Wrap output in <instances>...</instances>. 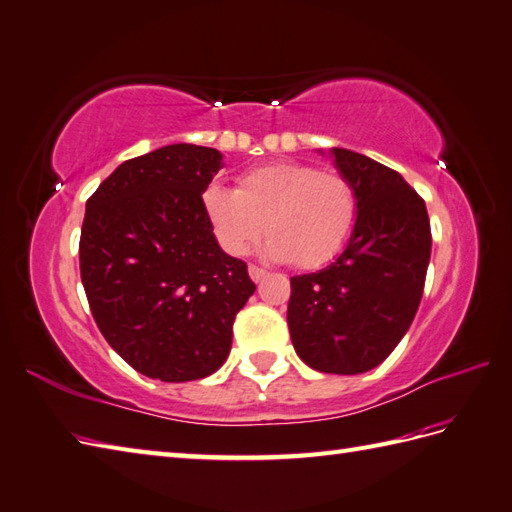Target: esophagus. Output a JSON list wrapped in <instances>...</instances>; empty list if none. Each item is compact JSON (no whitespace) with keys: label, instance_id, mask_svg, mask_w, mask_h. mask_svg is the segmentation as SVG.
<instances>
[{"label":"esophagus","instance_id":"1","mask_svg":"<svg viewBox=\"0 0 512 512\" xmlns=\"http://www.w3.org/2000/svg\"><path fill=\"white\" fill-rule=\"evenodd\" d=\"M247 271H250V278H252L254 282H260V280L265 278V275H267V271H265V269H262V267H256V265H250V267H247Z\"/></svg>","mask_w":512,"mask_h":512}]
</instances>
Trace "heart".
<instances>
[{"mask_svg":"<svg viewBox=\"0 0 512 512\" xmlns=\"http://www.w3.org/2000/svg\"><path fill=\"white\" fill-rule=\"evenodd\" d=\"M204 206L230 254H245L267 230V254L299 269L334 260L359 219L357 189L347 176L297 161L260 165L239 178L237 189L211 185Z\"/></svg>","mask_w":512,"mask_h":512,"instance_id":"obj_1","label":"heart"}]
</instances>
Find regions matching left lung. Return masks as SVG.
Instances as JSON below:
<instances>
[{"instance_id": "1", "label": "left lung", "mask_w": 512, "mask_h": 512, "mask_svg": "<svg viewBox=\"0 0 512 512\" xmlns=\"http://www.w3.org/2000/svg\"><path fill=\"white\" fill-rule=\"evenodd\" d=\"M357 189L359 219L344 252L290 278L288 329L297 355L331 375H359L388 357L418 312L431 222L396 170L347 148L331 150Z\"/></svg>"}]
</instances>
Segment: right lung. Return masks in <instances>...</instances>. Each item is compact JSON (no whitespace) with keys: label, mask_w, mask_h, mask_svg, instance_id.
<instances>
[{"label":"right lung","mask_w":512,"mask_h":512,"mask_svg":"<svg viewBox=\"0 0 512 512\" xmlns=\"http://www.w3.org/2000/svg\"><path fill=\"white\" fill-rule=\"evenodd\" d=\"M215 148L172 144L124 161L86 202L79 271L101 334L137 372L168 383L226 362L256 284L222 252L202 193Z\"/></svg>","instance_id":"1"}]
</instances>
